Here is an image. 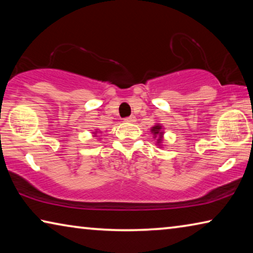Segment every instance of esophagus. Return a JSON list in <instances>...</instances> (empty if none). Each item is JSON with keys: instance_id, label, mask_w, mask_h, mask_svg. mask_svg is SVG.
<instances>
[{"instance_id": "obj_1", "label": "esophagus", "mask_w": 253, "mask_h": 253, "mask_svg": "<svg viewBox=\"0 0 253 253\" xmlns=\"http://www.w3.org/2000/svg\"><path fill=\"white\" fill-rule=\"evenodd\" d=\"M125 122L126 123H134V122H136V118H135V116H129V117L125 118Z\"/></svg>"}]
</instances>
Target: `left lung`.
<instances>
[{
    "label": "left lung",
    "mask_w": 253,
    "mask_h": 253,
    "mask_svg": "<svg viewBox=\"0 0 253 253\" xmlns=\"http://www.w3.org/2000/svg\"><path fill=\"white\" fill-rule=\"evenodd\" d=\"M152 134L154 135L153 138H156V145L158 146H162L163 142V136H164V130H163V127L161 124H156L155 126L152 127Z\"/></svg>",
    "instance_id": "left-lung-1"
}]
</instances>
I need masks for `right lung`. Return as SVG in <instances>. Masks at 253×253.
Returning <instances> with one entry per match:
<instances>
[{
    "label": "right lung",
    "instance_id": "right-lung-1",
    "mask_svg": "<svg viewBox=\"0 0 253 253\" xmlns=\"http://www.w3.org/2000/svg\"><path fill=\"white\" fill-rule=\"evenodd\" d=\"M97 134H98V132H97V130H96V131H93V137H95V136H96Z\"/></svg>",
    "mask_w": 253,
    "mask_h": 253
}]
</instances>
